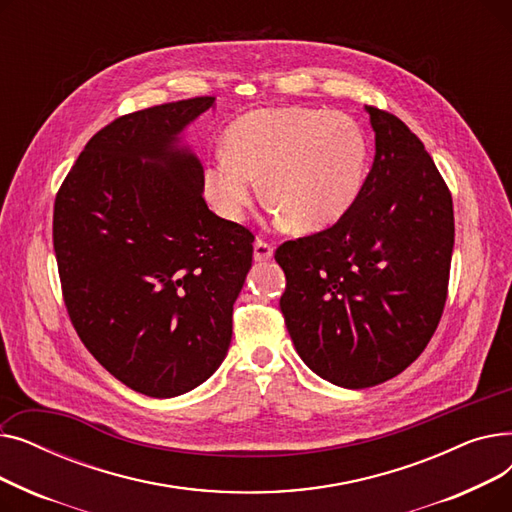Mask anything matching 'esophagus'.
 Wrapping results in <instances>:
<instances>
[{"instance_id":"obj_1","label":"esophagus","mask_w":512,"mask_h":512,"mask_svg":"<svg viewBox=\"0 0 512 512\" xmlns=\"http://www.w3.org/2000/svg\"><path fill=\"white\" fill-rule=\"evenodd\" d=\"M272 257H274V247L270 245V242L257 238L253 245V259L255 261H270Z\"/></svg>"}]
</instances>
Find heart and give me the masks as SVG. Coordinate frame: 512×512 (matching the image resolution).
<instances>
[{"mask_svg": "<svg viewBox=\"0 0 512 512\" xmlns=\"http://www.w3.org/2000/svg\"><path fill=\"white\" fill-rule=\"evenodd\" d=\"M226 153L203 174L211 207L242 222L263 199L294 232H319L340 222L357 203L369 166L363 126L346 114L315 107H261L226 130Z\"/></svg>", "mask_w": 512, "mask_h": 512, "instance_id": "1", "label": "heart"}]
</instances>
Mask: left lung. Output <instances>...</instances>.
I'll list each match as a JSON object with an SVG mask.
<instances>
[{
  "label": "left lung",
  "instance_id": "left-lung-1",
  "mask_svg": "<svg viewBox=\"0 0 512 512\" xmlns=\"http://www.w3.org/2000/svg\"><path fill=\"white\" fill-rule=\"evenodd\" d=\"M375 157L363 191L332 228L284 242L280 309L305 365L340 388L405 371L444 311L454 247L452 197L423 143L365 105Z\"/></svg>",
  "mask_w": 512,
  "mask_h": 512
}]
</instances>
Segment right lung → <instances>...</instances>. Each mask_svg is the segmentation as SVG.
Instances as JSON below:
<instances>
[{"label":"right lung","instance_id":"right-lung-1","mask_svg":"<svg viewBox=\"0 0 512 512\" xmlns=\"http://www.w3.org/2000/svg\"><path fill=\"white\" fill-rule=\"evenodd\" d=\"M215 97L164 103L101 128L53 207L64 303L89 353L128 388L172 398L209 380L232 340L253 234L203 199L184 130Z\"/></svg>","mask_w":512,"mask_h":512}]
</instances>
